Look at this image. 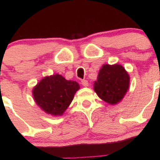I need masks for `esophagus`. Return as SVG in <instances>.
<instances>
[{
	"mask_svg": "<svg viewBox=\"0 0 160 160\" xmlns=\"http://www.w3.org/2000/svg\"><path fill=\"white\" fill-rule=\"evenodd\" d=\"M81 84L83 85V87H88L89 86V83H88V81L86 80H81Z\"/></svg>",
	"mask_w": 160,
	"mask_h": 160,
	"instance_id": "esophagus-1",
	"label": "esophagus"
}]
</instances>
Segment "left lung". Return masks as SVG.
<instances>
[{
    "instance_id": "left-lung-1",
    "label": "left lung",
    "mask_w": 160,
    "mask_h": 160,
    "mask_svg": "<svg viewBox=\"0 0 160 160\" xmlns=\"http://www.w3.org/2000/svg\"><path fill=\"white\" fill-rule=\"evenodd\" d=\"M130 77L118 64H104L99 71L93 90L101 99L108 104H118L123 99L129 88Z\"/></svg>"
}]
</instances>
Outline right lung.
Listing matches in <instances>:
<instances>
[{"mask_svg": "<svg viewBox=\"0 0 160 160\" xmlns=\"http://www.w3.org/2000/svg\"><path fill=\"white\" fill-rule=\"evenodd\" d=\"M80 89L78 83L67 80L59 74L46 77L33 88L35 103L47 114L60 116L70 106L76 92Z\"/></svg>", "mask_w": 160, "mask_h": 160, "instance_id": "1", "label": "right lung"}]
</instances>
